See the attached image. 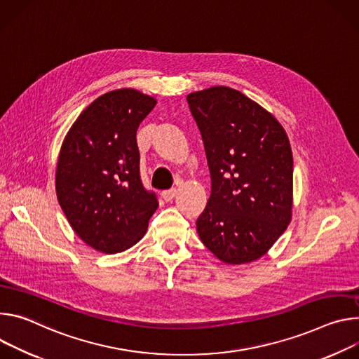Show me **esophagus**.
Masks as SVG:
<instances>
[{"instance_id": "1", "label": "esophagus", "mask_w": 359, "mask_h": 359, "mask_svg": "<svg viewBox=\"0 0 359 359\" xmlns=\"http://www.w3.org/2000/svg\"><path fill=\"white\" fill-rule=\"evenodd\" d=\"M175 195H177V189H175V188L165 189V191H163V194H161V196L164 198L165 201H171Z\"/></svg>"}]
</instances>
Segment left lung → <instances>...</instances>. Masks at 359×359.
Segmentation results:
<instances>
[{
  "label": "left lung",
  "instance_id": "1",
  "mask_svg": "<svg viewBox=\"0 0 359 359\" xmlns=\"http://www.w3.org/2000/svg\"><path fill=\"white\" fill-rule=\"evenodd\" d=\"M187 101L211 175L196 232L222 262L255 261L291 221L294 161L287 133L272 114L228 87L192 93Z\"/></svg>",
  "mask_w": 359,
  "mask_h": 359
}]
</instances>
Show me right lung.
Here are the masks:
<instances>
[{
  "label": "right lung",
  "mask_w": 359,
  "mask_h": 359,
  "mask_svg": "<svg viewBox=\"0 0 359 359\" xmlns=\"http://www.w3.org/2000/svg\"><path fill=\"white\" fill-rule=\"evenodd\" d=\"M156 101L133 88L107 93L69 128L58 156V203L81 240L105 254L144 236L158 208L140 175L137 130Z\"/></svg>",
  "instance_id": "1"
}]
</instances>
